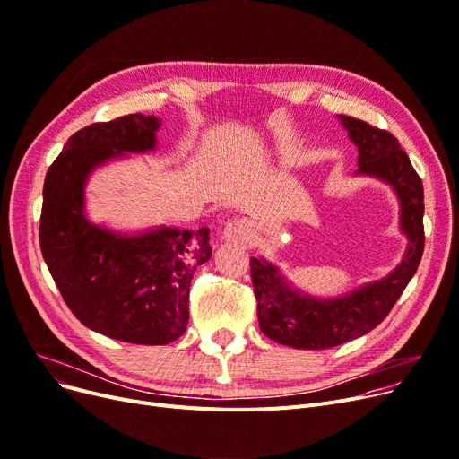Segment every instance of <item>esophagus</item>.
Here are the masks:
<instances>
[{
	"mask_svg": "<svg viewBox=\"0 0 459 459\" xmlns=\"http://www.w3.org/2000/svg\"><path fill=\"white\" fill-rule=\"evenodd\" d=\"M253 238V227L247 219H232L221 232L225 244H246Z\"/></svg>",
	"mask_w": 459,
	"mask_h": 459,
	"instance_id": "34e87169",
	"label": "esophagus"
}]
</instances>
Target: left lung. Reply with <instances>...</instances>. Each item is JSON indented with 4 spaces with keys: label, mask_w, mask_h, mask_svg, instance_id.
<instances>
[{
    "label": "left lung",
    "mask_w": 459,
    "mask_h": 459,
    "mask_svg": "<svg viewBox=\"0 0 459 459\" xmlns=\"http://www.w3.org/2000/svg\"><path fill=\"white\" fill-rule=\"evenodd\" d=\"M358 148L356 176L392 187L400 203V230L407 238L402 263L388 275L342 296L321 298L292 285L264 256H251L258 325L270 340L294 349H330L381 325L420 264L424 253V186L407 153L388 131L351 116H337Z\"/></svg>",
    "instance_id": "8db88e82"
}]
</instances>
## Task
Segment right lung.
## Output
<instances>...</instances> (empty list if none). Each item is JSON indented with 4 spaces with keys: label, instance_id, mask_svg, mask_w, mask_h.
<instances>
[{
    "label": "right lung",
    "instance_id": "1",
    "mask_svg": "<svg viewBox=\"0 0 459 459\" xmlns=\"http://www.w3.org/2000/svg\"><path fill=\"white\" fill-rule=\"evenodd\" d=\"M161 119L129 114L74 133L50 165L39 244L73 315L117 342L167 345L184 335L195 270L210 261V229L117 232L86 213V184L107 163L157 148Z\"/></svg>",
    "mask_w": 459,
    "mask_h": 459
}]
</instances>
